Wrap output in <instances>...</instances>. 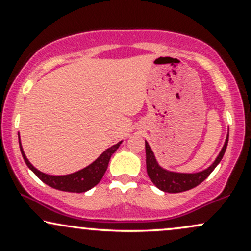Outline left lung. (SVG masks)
Listing matches in <instances>:
<instances>
[{"label":"left lung","instance_id":"8db88e82","mask_svg":"<svg viewBox=\"0 0 251 251\" xmlns=\"http://www.w3.org/2000/svg\"><path fill=\"white\" fill-rule=\"evenodd\" d=\"M227 140H229V133H227L226 143H224L223 148H222L215 162L203 171L194 172V174H183V172L169 171V170L164 169L158 163L153 151L150 148L149 143L145 140L146 170H148L150 179L158 189L164 192H170V194H178V192L188 191L190 189L196 188L197 185H200L201 181L205 180L209 177V175L214 171L216 166L220 164L224 153H226Z\"/></svg>","mask_w":251,"mask_h":251}]
</instances>
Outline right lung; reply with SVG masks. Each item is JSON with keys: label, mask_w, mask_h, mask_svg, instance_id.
<instances>
[{"label": "right lung", "mask_w": 251, "mask_h": 251, "mask_svg": "<svg viewBox=\"0 0 251 251\" xmlns=\"http://www.w3.org/2000/svg\"><path fill=\"white\" fill-rule=\"evenodd\" d=\"M122 143L123 140L122 142L117 143L116 145L108 148L107 150H105V151H103L93 163L89 164V165L86 166V168L79 170V171L73 172V174H70V175L53 176V175L45 174V172H41L40 170H37L36 168H34V166L31 165V163L27 159V157H25L24 149H22L21 140H20V133H19L20 150H21L22 157H24L25 162L27 164L28 168H29L31 171H33L34 174H35L37 177L43 181V183L50 185V188L60 190V191L76 192V194L88 191V190L94 188V186L101 180L103 175H105L106 170H107L109 159H111L112 154L117 151Z\"/></svg>", "instance_id": "add662e5"}]
</instances>
